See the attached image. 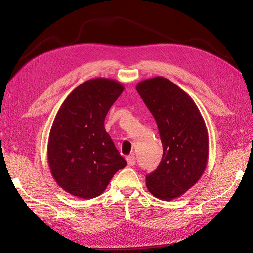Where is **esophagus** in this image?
Wrapping results in <instances>:
<instances>
[{
    "instance_id": "34e87169",
    "label": "esophagus",
    "mask_w": 253,
    "mask_h": 253,
    "mask_svg": "<svg viewBox=\"0 0 253 253\" xmlns=\"http://www.w3.org/2000/svg\"><path fill=\"white\" fill-rule=\"evenodd\" d=\"M126 162H127L128 166H134L136 164V158L134 155L126 156Z\"/></svg>"
}]
</instances>
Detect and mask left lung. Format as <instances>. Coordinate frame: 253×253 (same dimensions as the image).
<instances>
[{"label":"left lung","instance_id":"8db88e82","mask_svg":"<svg viewBox=\"0 0 253 253\" xmlns=\"http://www.w3.org/2000/svg\"><path fill=\"white\" fill-rule=\"evenodd\" d=\"M158 126L163 158L145 176L150 192L163 201L179 197L201 178L209 154V140L200 110L186 91L164 77L136 86Z\"/></svg>","mask_w":253,"mask_h":253}]
</instances>
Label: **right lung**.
Segmentation results:
<instances>
[{"instance_id":"obj_1","label":"right lung","mask_w":253,"mask_h":253,"mask_svg":"<svg viewBox=\"0 0 253 253\" xmlns=\"http://www.w3.org/2000/svg\"><path fill=\"white\" fill-rule=\"evenodd\" d=\"M124 89L112 79L87 80L67 96L56 115L47 147L49 169L72 195L99 196L126 166L104 128L106 114Z\"/></svg>"}]
</instances>
